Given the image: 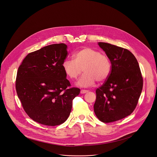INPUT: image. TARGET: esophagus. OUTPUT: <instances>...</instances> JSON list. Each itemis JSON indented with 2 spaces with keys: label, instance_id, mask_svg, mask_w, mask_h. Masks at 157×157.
Listing matches in <instances>:
<instances>
[{
  "label": "esophagus",
  "instance_id": "obj_1",
  "mask_svg": "<svg viewBox=\"0 0 157 157\" xmlns=\"http://www.w3.org/2000/svg\"><path fill=\"white\" fill-rule=\"evenodd\" d=\"M88 91L87 90H85V89H82V90H81V94H85L86 93H87Z\"/></svg>",
  "mask_w": 157,
  "mask_h": 157
}]
</instances>
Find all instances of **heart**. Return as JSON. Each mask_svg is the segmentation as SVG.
<instances>
[{"instance_id":"1","label":"heart","mask_w":157,"mask_h":157,"mask_svg":"<svg viewBox=\"0 0 157 157\" xmlns=\"http://www.w3.org/2000/svg\"><path fill=\"white\" fill-rule=\"evenodd\" d=\"M73 59H66L62 63L65 74L70 79H76L82 73H84L78 81L81 87L93 85L96 81L103 82L108 78L111 63L109 58L93 48H85L73 55Z\"/></svg>"}]
</instances>
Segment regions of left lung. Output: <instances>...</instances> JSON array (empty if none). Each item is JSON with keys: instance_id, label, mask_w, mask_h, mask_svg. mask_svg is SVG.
I'll return each mask as SVG.
<instances>
[{"instance_id": "1", "label": "left lung", "mask_w": 157, "mask_h": 157, "mask_svg": "<svg viewBox=\"0 0 157 157\" xmlns=\"http://www.w3.org/2000/svg\"><path fill=\"white\" fill-rule=\"evenodd\" d=\"M111 63L110 73L96 90V116L104 123L115 122L135 110L143 87V78L136 58L129 50L99 42Z\"/></svg>"}]
</instances>
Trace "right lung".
Returning a JSON list of instances; mask_svg holds the SVG:
<instances>
[{"label":"right lung","mask_w":157,"mask_h":157,"mask_svg":"<svg viewBox=\"0 0 157 157\" xmlns=\"http://www.w3.org/2000/svg\"><path fill=\"white\" fill-rule=\"evenodd\" d=\"M64 43L53 44L28 54L18 67L15 87L27 114L43 125L55 126L68 118L80 89L70 87L62 63Z\"/></svg>","instance_id":"add662e5"}]
</instances>
